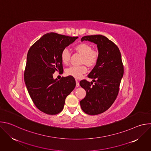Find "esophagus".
Listing matches in <instances>:
<instances>
[{
	"label": "esophagus",
	"mask_w": 151,
	"mask_h": 151,
	"mask_svg": "<svg viewBox=\"0 0 151 151\" xmlns=\"http://www.w3.org/2000/svg\"><path fill=\"white\" fill-rule=\"evenodd\" d=\"M76 86L77 87H78L79 86V81L78 80H76Z\"/></svg>",
	"instance_id": "obj_1"
}]
</instances>
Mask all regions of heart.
Masks as SVG:
<instances>
[{
	"mask_svg": "<svg viewBox=\"0 0 151 151\" xmlns=\"http://www.w3.org/2000/svg\"><path fill=\"white\" fill-rule=\"evenodd\" d=\"M75 50L82 55L81 62L85 63L89 67L96 65L99 58V53L93 50L92 46L87 43H82L76 46ZM61 60L63 64H68L70 57V52L68 48H64L61 52ZM87 72V68L84 64L81 66H72L66 70L67 75L72 76L75 78H80L82 75Z\"/></svg>",
	"mask_w": 151,
	"mask_h": 151,
	"instance_id": "1",
	"label": "heart"
}]
</instances>
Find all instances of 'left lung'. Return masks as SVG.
I'll return each instance as SVG.
<instances>
[{"label":"left lung","mask_w":151,"mask_h":151,"mask_svg":"<svg viewBox=\"0 0 151 151\" xmlns=\"http://www.w3.org/2000/svg\"><path fill=\"white\" fill-rule=\"evenodd\" d=\"M81 40L94 42L99 50L98 62L88 75L94 84L85 79L80 82L87 93L80 101L81 109L87 114L98 115L108 109L118 94L124 74L121 54L114 43L103 35L85 36Z\"/></svg>","instance_id":"8db88e82"}]
</instances>
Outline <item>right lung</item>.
<instances>
[{
    "mask_svg": "<svg viewBox=\"0 0 151 151\" xmlns=\"http://www.w3.org/2000/svg\"><path fill=\"white\" fill-rule=\"evenodd\" d=\"M78 37L47 33L28 51L24 81L33 103L42 112L56 115L61 112L66 97L75 87L73 77H63L57 81L52 75L63 70L61 52Z\"/></svg>",
    "mask_w": 151,
    "mask_h": 151,
    "instance_id": "obj_1",
    "label": "right lung"
}]
</instances>
